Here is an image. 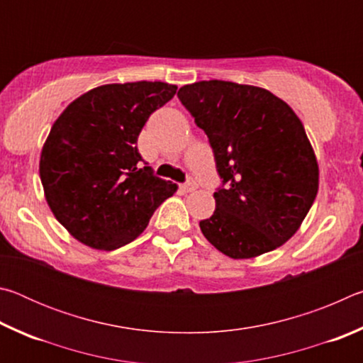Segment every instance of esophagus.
<instances>
[{"mask_svg":"<svg viewBox=\"0 0 363 363\" xmlns=\"http://www.w3.org/2000/svg\"><path fill=\"white\" fill-rule=\"evenodd\" d=\"M181 189L184 190V192H194V190L196 189V182L189 181V182H186V184H182Z\"/></svg>","mask_w":363,"mask_h":363,"instance_id":"obj_1","label":"esophagus"}]
</instances>
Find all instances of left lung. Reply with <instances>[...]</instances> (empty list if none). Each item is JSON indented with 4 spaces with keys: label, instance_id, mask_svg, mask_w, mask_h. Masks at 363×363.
<instances>
[{
    "label": "left lung",
    "instance_id": "1",
    "mask_svg": "<svg viewBox=\"0 0 363 363\" xmlns=\"http://www.w3.org/2000/svg\"><path fill=\"white\" fill-rule=\"evenodd\" d=\"M210 140L223 186L200 220L213 247L233 259L279 248L299 229L318 190V164L286 102L257 86L210 79L177 93Z\"/></svg>",
    "mask_w": 363,
    "mask_h": 363
}]
</instances>
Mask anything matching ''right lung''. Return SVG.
<instances>
[{"label":"right lung","mask_w":363,"mask_h":363,"mask_svg":"<svg viewBox=\"0 0 363 363\" xmlns=\"http://www.w3.org/2000/svg\"><path fill=\"white\" fill-rule=\"evenodd\" d=\"M176 89L162 82L104 84L73 101L52 125L40 177L54 216L78 242L106 251L128 245L176 192L138 150L149 116Z\"/></svg>","instance_id":"obj_1"}]
</instances>
